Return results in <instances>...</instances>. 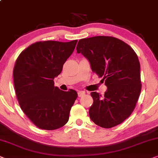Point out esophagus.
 <instances>
[{
	"mask_svg": "<svg viewBox=\"0 0 158 158\" xmlns=\"http://www.w3.org/2000/svg\"><path fill=\"white\" fill-rule=\"evenodd\" d=\"M85 94V92L84 91H79L78 92V96L79 97H82Z\"/></svg>",
	"mask_w": 158,
	"mask_h": 158,
	"instance_id": "esophagus-1",
	"label": "esophagus"
}]
</instances>
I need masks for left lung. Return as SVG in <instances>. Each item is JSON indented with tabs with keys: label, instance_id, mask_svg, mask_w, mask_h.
Returning a JSON list of instances; mask_svg holds the SVG:
<instances>
[{
	"label": "left lung",
	"instance_id": "left-lung-1",
	"mask_svg": "<svg viewBox=\"0 0 158 158\" xmlns=\"http://www.w3.org/2000/svg\"><path fill=\"white\" fill-rule=\"evenodd\" d=\"M77 52L89 60L92 71L108 87L103 96L91 92L90 118L106 129L121 123L133 112L142 89L137 55L123 41L108 36L81 39Z\"/></svg>",
	"mask_w": 158,
	"mask_h": 158
}]
</instances>
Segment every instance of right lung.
<instances>
[{
	"label": "right lung",
	"instance_id": "1",
	"mask_svg": "<svg viewBox=\"0 0 158 158\" xmlns=\"http://www.w3.org/2000/svg\"><path fill=\"white\" fill-rule=\"evenodd\" d=\"M77 41L37 42L23 50L16 60L13 75L19 104L40 129H57L69 121L77 92L60 90L54 86L53 79L61 73Z\"/></svg>",
	"mask_w": 158,
	"mask_h": 158
}]
</instances>
